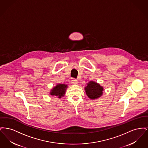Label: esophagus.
I'll return each mask as SVG.
<instances>
[{"label":"esophagus","mask_w":148,"mask_h":148,"mask_svg":"<svg viewBox=\"0 0 148 148\" xmlns=\"http://www.w3.org/2000/svg\"><path fill=\"white\" fill-rule=\"evenodd\" d=\"M72 83L73 84H78V82H77V80L75 79H73L72 80Z\"/></svg>","instance_id":"esophagus-1"}]
</instances>
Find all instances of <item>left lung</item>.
<instances>
[{
	"label": "left lung",
	"mask_w": 148,
	"mask_h": 148,
	"mask_svg": "<svg viewBox=\"0 0 148 148\" xmlns=\"http://www.w3.org/2000/svg\"><path fill=\"white\" fill-rule=\"evenodd\" d=\"M84 89L86 95L91 100H95L101 97L104 91L103 86L94 81H90L86 83Z\"/></svg>",
	"instance_id": "left-lung-1"
}]
</instances>
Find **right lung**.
I'll return each mask as SVG.
<instances>
[{
	"label": "right lung",
	"mask_w": 148,
	"mask_h": 148,
	"mask_svg": "<svg viewBox=\"0 0 148 148\" xmlns=\"http://www.w3.org/2000/svg\"><path fill=\"white\" fill-rule=\"evenodd\" d=\"M68 87L66 84L58 83L50 90L49 94L51 96L56 97L59 99L62 98L65 95Z\"/></svg>",
	"instance_id": "add662e5"
}]
</instances>
